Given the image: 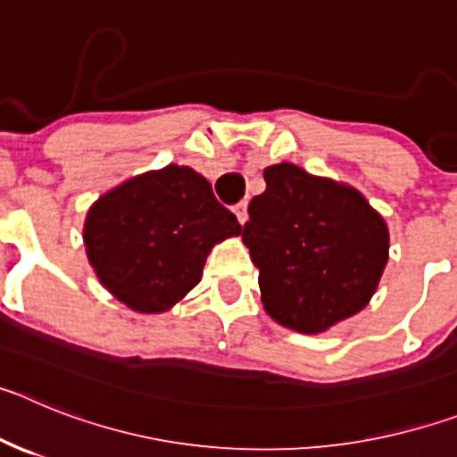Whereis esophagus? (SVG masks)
Returning <instances> with one entry per match:
<instances>
[{
  "mask_svg": "<svg viewBox=\"0 0 457 457\" xmlns=\"http://www.w3.org/2000/svg\"><path fill=\"white\" fill-rule=\"evenodd\" d=\"M233 212H236V217L240 224H245V221H247V204H245V201H242V204H237L236 208H233Z\"/></svg>",
  "mask_w": 457,
  "mask_h": 457,
  "instance_id": "esophagus-1",
  "label": "esophagus"
}]
</instances>
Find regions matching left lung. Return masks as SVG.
<instances>
[{"mask_svg": "<svg viewBox=\"0 0 457 457\" xmlns=\"http://www.w3.org/2000/svg\"><path fill=\"white\" fill-rule=\"evenodd\" d=\"M263 179L242 226L261 300L278 325L320 334L370 302L389 261V228L350 185L290 162Z\"/></svg>", "mask_w": 457, "mask_h": 457, "instance_id": "obj_1", "label": "left lung"}]
</instances>
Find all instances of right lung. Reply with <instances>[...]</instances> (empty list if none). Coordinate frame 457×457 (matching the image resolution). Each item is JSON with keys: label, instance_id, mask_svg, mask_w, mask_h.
I'll use <instances>...</instances> for the list:
<instances>
[{"label": "right lung", "instance_id": "right-lung-1", "mask_svg": "<svg viewBox=\"0 0 457 457\" xmlns=\"http://www.w3.org/2000/svg\"><path fill=\"white\" fill-rule=\"evenodd\" d=\"M240 233L208 180L179 164L109 189L84 221L88 263L100 284L139 313H162L183 300L217 242Z\"/></svg>", "mask_w": 457, "mask_h": 457}]
</instances>
